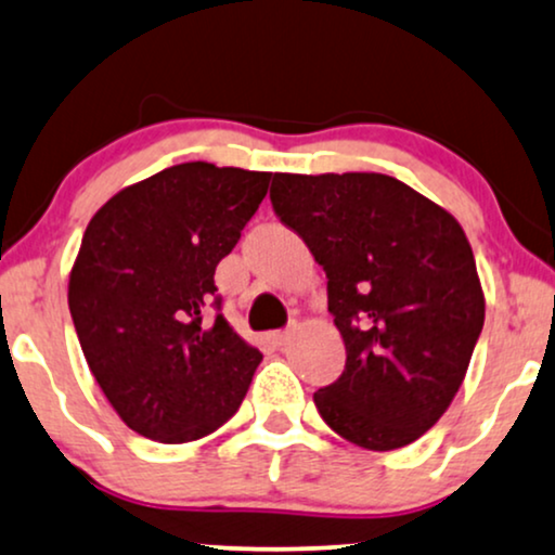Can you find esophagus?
Returning <instances> with one entry per match:
<instances>
[{
    "mask_svg": "<svg viewBox=\"0 0 555 555\" xmlns=\"http://www.w3.org/2000/svg\"><path fill=\"white\" fill-rule=\"evenodd\" d=\"M269 340H271V346L282 348V346H286V343L292 340V330H279V333H271Z\"/></svg>",
    "mask_w": 555,
    "mask_h": 555,
    "instance_id": "1",
    "label": "esophagus"
}]
</instances>
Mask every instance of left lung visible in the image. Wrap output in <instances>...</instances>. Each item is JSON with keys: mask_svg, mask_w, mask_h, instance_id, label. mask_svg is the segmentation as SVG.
Returning a JSON list of instances; mask_svg holds the SVG:
<instances>
[{"mask_svg": "<svg viewBox=\"0 0 555 555\" xmlns=\"http://www.w3.org/2000/svg\"><path fill=\"white\" fill-rule=\"evenodd\" d=\"M271 205L327 276L346 369L314 391L340 438L395 451L453 402L483 327L464 228L384 173H273Z\"/></svg>", "mask_w": 555, "mask_h": 555, "instance_id": "1", "label": "left lung"}]
</instances>
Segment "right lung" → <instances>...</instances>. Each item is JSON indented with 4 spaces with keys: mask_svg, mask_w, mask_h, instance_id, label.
Segmentation results:
<instances>
[{
    "mask_svg": "<svg viewBox=\"0 0 555 555\" xmlns=\"http://www.w3.org/2000/svg\"><path fill=\"white\" fill-rule=\"evenodd\" d=\"M266 171L192 160L91 217L68 282L87 363L122 423L158 443L225 425L263 356L222 318L215 269L269 189ZM212 306L216 320L202 323Z\"/></svg>",
    "mask_w": 555,
    "mask_h": 555,
    "instance_id": "right-lung-1",
    "label": "right lung"
}]
</instances>
